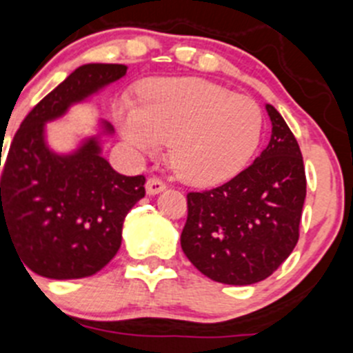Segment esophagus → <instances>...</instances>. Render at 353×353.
I'll use <instances>...</instances> for the list:
<instances>
[{"mask_svg":"<svg viewBox=\"0 0 353 353\" xmlns=\"http://www.w3.org/2000/svg\"><path fill=\"white\" fill-rule=\"evenodd\" d=\"M165 190V183L160 179V177H150L146 181V193L148 195H157V193L163 192Z\"/></svg>","mask_w":353,"mask_h":353,"instance_id":"1","label":"esophagus"}]
</instances>
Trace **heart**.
Returning a JSON list of instances; mask_svg holds the SVG:
<instances>
[{"label": "heart", "mask_w": 353, "mask_h": 353, "mask_svg": "<svg viewBox=\"0 0 353 353\" xmlns=\"http://www.w3.org/2000/svg\"><path fill=\"white\" fill-rule=\"evenodd\" d=\"M117 120L144 150L170 143V167L193 186H216L242 172L263 132V113L251 97L200 78L148 81L141 104L118 102Z\"/></svg>", "instance_id": "1"}]
</instances>
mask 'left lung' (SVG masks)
<instances>
[{"instance_id":"8db88e82","label":"left lung","mask_w":353,"mask_h":353,"mask_svg":"<svg viewBox=\"0 0 353 353\" xmlns=\"http://www.w3.org/2000/svg\"><path fill=\"white\" fill-rule=\"evenodd\" d=\"M266 111L272 137L254 163L221 186L186 195L181 247L214 282L265 281L298 243L306 196L303 157L281 113L272 104Z\"/></svg>"}]
</instances>
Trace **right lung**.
<instances>
[{"label":"right lung","instance_id":"add662e5","mask_svg":"<svg viewBox=\"0 0 353 353\" xmlns=\"http://www.w3.org/2000/svg\"><path fill=\"white\" fill-rule=\"evenodd\" d=\"M125 72L123 64L80 65L29 111L10 144L0 179V240H12L24 268L38 275L65 281L104 268L121 245L125 216L146 193V177L113 170L97 137L72 154H55L45 144V121ZM104 132L111 134V125Z\"/></svg>","mask_w":353,"mask_h":353}]
</instances>
